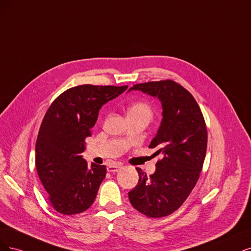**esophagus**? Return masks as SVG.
I'll use <instances>...</instances> for the list:
<instances>
[{
  "mask_svg": "<svg viewBox=\"0 0 251 251\" xmlns=\"http://www.w3.org/2000/svg\"><path fill=\"white\" fill-rule=\"evenodd\" d=\"M120 168H121L120 164H111L107 167V171L108 172H118Z\"/></svg>",
  "mask_w": 251,
  "mask_h": 251,
  "instance_id": "obj_1",
  "label": "esophagus"
}]
</instances>
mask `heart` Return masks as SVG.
<instances>
[{"label": "heart", "instance_id": "obj_1", "mask_svg": "<svg viewBox=\"0 0 251 251\" xmlns=\"http://www.w3.org/2000/svg\"><path fill=\"white\" fill-rule=\"evenodd\" d=\"M129 114L143 115V116H146L150 119L151 116H152V110H151V108H150L148 104L144 103V102H137V103L133 104L130 108H129L128 115Z\"/></svg>", "mask_w": 251, "mask_h": 251}]
</instances>
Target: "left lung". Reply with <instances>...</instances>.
<instances>
[{"instance_id": "left-lung-1", "label": "left lung", "mask_w": 251, "mask_h": 251, "mask_svg": "<svg viewBox=\"0 0 251 251\" xmlns=\"http://www.w3.org/2000/svg\"><path fill=\"white\" fill-rule=\"evenodd\" d=\"M130 91H141L161 103L163 120L149 148L163 158L150 176L136 169L139 182L128 197L140 213L165 217L183 203L199 179L207 146L205 122L194 97L172 80L135 84Z\"/></svg>"}]
</instances>
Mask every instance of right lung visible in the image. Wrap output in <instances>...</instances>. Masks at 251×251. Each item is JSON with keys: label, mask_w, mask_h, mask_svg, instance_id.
<instances>
[{"label": "right lung", "mask_w": 251, "mask_h": 251, "mask_svg": "<svg viewBox=\"0 0 251 251\" xmlns=\"http://www.w3.org/2000/svg\"><path fill=\"white\" fill-rule=\"evenodd\" d=\"M125 86L84 84L72 87L54 100L40 125L35 145L39 179L55 211L74 215L90 207L106 175V167L87 166L81 155L85 139L105 103Z\"/></svg>", "instance_id": "right-lung-1"}]
</instances>
